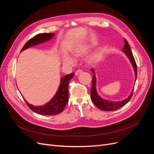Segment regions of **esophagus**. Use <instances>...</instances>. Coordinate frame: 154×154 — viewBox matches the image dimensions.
<instances>
[{"label": "esophagus", "mask_w": 154, "mask_h": 154, "mask_svg": "<svg viewBox=\"0 0 154 154\" xmlns=\"http://www.w3.org/2000/svg\"><path fill=\"white\" fill-rule=\"evenodd\" d=\"M82 72H83V71H82V70L81 69H78L75 72V75H79V74H80Z\"/></svg>", "instance_id": "34e87169"}]
</instances>
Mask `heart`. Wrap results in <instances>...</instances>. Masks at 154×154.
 I'll return each instance as SVG.
<instances>
[{
    "label": "heart",
    "mask_w": 154,
    "mask_h": 154,
    "mask_svg": "<svg viewBox=\"0 0 154 154\" xmlns=\"http://www.w3.org/2000/svg\"><path fill=\"white\" fill-rule=\"evenodd\" d=\"M91 49V45H80L79 46V47H77L76 48L73 49L72 51V55L74 56V57L78 58L86 54ZM101 57H102V54L101 53H96L92 56V58H91V61L92 62H96L97 61H99V60L101 58ZM62 61L64 64H66V65H71L74 63V60L67 55L64 56L63 57Z\"/></svg>",
    "instance_id": "1"
}]
</instances>
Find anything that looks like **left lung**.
<instances>
[{
    "label": "left lung",
    "instance_id": "obj_1",
    "mask_svg": "<svg viewBox=\"0 0 154 154\" xmlns=\"http://www.w3.org/2000/svg\"><path fill=\"white\" fill-rule=\"evenodd\" d=\"M125 45L123 48V51L126 54V55L127 56L129 60H130V62H131L134 72H135V76H136V80L137 78V66H136V61H135V59L133 57L132 53L131 51V49H130V45L128 43L127 40L125 39ZM91 71L93 73V76H92V87H91V100L92 101L94 104L97 107V108L104 110V111H112L117 110L121 107H122L124 106L126 103H127L129 101V100L131 99V97L133 95V91H134V88L132 91V92L130 93V94L128 96L127 98H126L122 101H111L109 100H104L97 94V91H96V78L95 75V72L94 71V69H91Z\"/></svg>",
    "mask_w": 154,
    "mask_h": 154
}]
</instances>
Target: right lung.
I'll return each instance as SVG.
<instances>
[{"mask_svg":"<svg viewBox=\"0 0 154 154\" xmlns=\"http://www.w3.org/2000/svg\"><path fill=\"white\" fill-rule=\"evenodd\" d=\"M54 33H40L36 35L32 38L29 40L21 49V51H24L31 46L36 45L44 42L51 39L54 36ZM74 75V73L67 74L61 78L58 89L54 96L48 103L42 106H34L29 104L24 99L29 109L34 111L35 112L45 116H53L60 114L63 110L69 100V91L68 84L69 81L71 80Z\"/></svg>","mask_w":154,"mask_h":154,"instance_id":"obj_1","label":"right lung"}]
</instances>
